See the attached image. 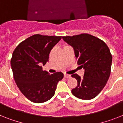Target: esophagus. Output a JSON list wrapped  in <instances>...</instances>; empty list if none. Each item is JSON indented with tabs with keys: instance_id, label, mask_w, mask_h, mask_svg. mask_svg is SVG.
<instances>
[{
	"instance_id": "1",
	"label": "esophagus",
	"mask_w": 123,
	"mask_h": 123,
	"mask_svg": "<svg viewBox=\"0 0 123 123\" xmlns=\"http://www.w3.org/2000/svg\"><path fill=\"white\" fill-rule=\"evenodd\" d=\"M64 77L65 78H67V79H69V78L71 77V76L70 75H68V74H64Z\"/></svg>"
}]
</instances>
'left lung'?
<instances>
[{
	"instance_id": "left-lung-1",
	"label": "left lung",
	"mask_w": 123,
	"mask_h": 123,
	"mask_svg": "<svg viewBox=\"0 0 123 123\" xmlns=\"http://www.w3.org/2000/svg\"><path fill=\"white\" fill-rule=\"evenodd\" d=\"M62 38L72 46L78 65L85 70L82 79L77 74L72 75L78 82L72 93L83 100L94 99L104 89L110 76L112 59L109 48L101 39L86 33Z\"/></svg>"
}]
</instances>
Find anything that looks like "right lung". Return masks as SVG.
<instances>
[{"label": "right lung", "mask_w": 123, "mask_h": 123, "mask_svg": "<svg viewBox=\"0 0 123 123\" xmlns=\"http://www.w3.org/2000/svg\"><path fill=\"white\" fill-rule=\"evenodd\" d=\"M62 36L34 34L19 43L11 60L13 76L18 88L27 99L42 103L54 96L58 82L63 74H49L43 70L49 59L51 50Z\"/></svg>", "instance_id": "add662e5"}]
</instances>
